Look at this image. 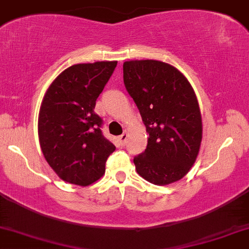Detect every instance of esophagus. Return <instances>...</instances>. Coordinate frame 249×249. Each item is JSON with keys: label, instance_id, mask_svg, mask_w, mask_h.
Returning <instances> with one entry per match:
<instances>
[{"label": "esophagus", "instance_id": "obj_1", "mask_svg": "<svg viewBox=\"0 0 249 249\" xmlns=\"http://www.w3.org/2000/svg\"><path fill=\"white\" fill-rule=\"evenodd\" d=\"M127 137H128V134H127L126 131H125V132L123 133V134H121V136H119V142H122V145H125V144H126V142H127Z\"/></svg>", "mask_w": 249, "mask_h": 249}]
</instances>
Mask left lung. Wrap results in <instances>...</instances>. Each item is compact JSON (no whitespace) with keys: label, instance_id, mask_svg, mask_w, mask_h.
I'll list each match as a JSON object with an SVG mask.
<instances>
[{"label":"left lung","instance_id":"1","mask_svg":"<svg viewBox=\"0 0 249 249\" xmlns=\"http://www.w3.org/2000/svg\"><path fill=\"white\" fill-rule=\"evenodd\" d=\"M123 73L148 133L145 151L133 158L137 172L154 185L178 181L196 161L202 138L193 88L178 69L160 61L125 62Z\"/></svg>","mask_w":249,"mask_h":249}]
</instances>
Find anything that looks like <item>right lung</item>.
I'll return each instance as SVG.
<instances>
[{
	"instance_id": "add662e5",
	"label": "right lung",
	"mask_w": 249,
	"mask_h": 249,
	"mask_svg": "<svg viewBox=\"0 0 249 249\" xmlns=\"http://www.w3.org/2000/svg\"><path fill=\"white\" fill-rule=\"evenodd\" d=\"M117 62L75 64L51 83L42 101L38 137L43 156L64 181L88 186L105 173L116 146L102 133L95 112Z\"/></svg>"
}]
</instances>
